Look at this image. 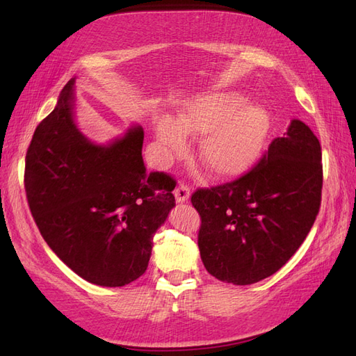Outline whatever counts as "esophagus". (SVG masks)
I'll return each instance as SVG.
<instances>
[{
	"mask_svg": "<svg viewBox=\"0 0 356 356\" xmlns=\"http://www.w3.org/2000/svg\"><path fill=\"white\" fill-rule=\"evenodd\" d=\"M174 195H175V200H177L178 203H184V202H187V200L190 199L191 191H190L188 186H186V184H178V186L175 187V190H174Z\"/></svg>",
	"mask_w": 356,
	"mask_h": 356,
	"instance_id": "obj_1",
	"label": "esophagus"
}]
</instances>
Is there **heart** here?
I'll return each mask as SVG.
<instances>
[{
	"label": "heart",
	"mask_w": 356,
	"mask_h": 356,
	"mask_svg": "<svg viewBox=\"0 0 356 356\" xmlns=\"http://www.w3.org/2000/svg\"><path fill=\"white\" fill-rule=\"evenodd\" d=\"M233 92L211 93L188 104L177 120L161 118L156 124L160 144L169 153L184 148V135H204L200 159L213 175L230 177L243 172L260 154L270 118L260 105H243Z\"/></svg>",
	"instance_id": "b5f03b06"
}]
</instances>
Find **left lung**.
Masks as SVG:
<instances>
[{"label":"left lung","instance_id":"obj_1","mask_svg":"<svg viewBox=\"0 0 356 356\" xmlns=\"http://www.w3.org/2000/svg\"><path fill=\"white\" fill-rule=\"evenodd\" d=\"M318 138L293 120L242 177L191 195L200 215L197 245L218 281L250 285L276 273L305 242L321 207Z\"/></svg>","mask_w":356,"mask_h":356}]
</instances>
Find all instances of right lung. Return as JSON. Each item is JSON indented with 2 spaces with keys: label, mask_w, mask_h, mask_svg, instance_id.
<instances>
[{
  "label": "right lung",
  "mask_w": 356,
  "mask_h": 356,
  "mask_svg": "<svg viewBox=\"0 0 356 356\" xmlns=\"http://www.w3.org/2000/svg\"><path fill=\"white\" fill-rule=\"evenodd\" d=\"M74 79L32 136L25 191L42 238L72 272L101 286H123L148 267L156 230L175 207L177 182L149 172L143 127L108 147L92 144L72 120Z\"/></svg>",
  "instance_id": "1"
}]
</instances>
